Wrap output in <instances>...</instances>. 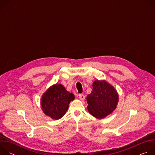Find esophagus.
Masks as SVG:
<instances>
[{"label": "esophagus", "mask_w": 155, "mask_h": 155, "mask_svg": "<svg viewBox=\"0 0 155 155\" xmlns=\"http://www.w3.org/2000/svg\"><path fill=\"white\" fill-rule=\"evenodd\" d=\"M78 97H79V99H80V100H81V101H83V100H84V96L83 95V94H80L79 95H78Z\"/></svg>", "instance_id": "1"}]
</instances>
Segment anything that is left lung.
I'll list each match as a JSON object with an SVG mask.
<instances>
[{
	"mask_svg": "<svg viewBox=\"0 0 155 155\" xmlns=\"http://www.w3.org/2000/svg\"><path fill=\"white\" fill-rule=\"evenodd\" d=\"M86 99L88 112L95 118L101 119L116 108L118 95L115 88L105 81L96 80L93 83V91Z\"/></svg>",
	"mask_w": 155,
	"mask_h": 155,
	"instance_id": "left-lung-1",
	"label": "left lung"
}]
</instances>
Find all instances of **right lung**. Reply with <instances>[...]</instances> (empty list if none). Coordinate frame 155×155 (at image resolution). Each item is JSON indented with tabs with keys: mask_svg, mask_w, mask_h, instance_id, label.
I'll use <instances>...</instances> for the list:
<instances>
[{
	"mask_svg": "<svg viewBox=\"0 0 155 155\" xmlns=\"http://www.w3.org/2000/svg\"><path fill=\"white\" fill-rule=\"evenodd\" d=\"M74 99V94L66 91L62 85L55 84L43 94L41 105L45 115L52 119L59 120L65 115L69 103Z\"/></svg>",
	"mask_w": 155,
	"mask_h": 155,
	"instance_id": "obj_1",
	"label": "right lung"
}]
</instances>
